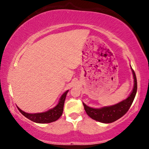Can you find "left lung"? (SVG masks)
Returning a JSON list of instances; mask_svg holds the SVG:
<instances>
[{
	"instance_id": "1",
	"label": "left lung",
	"mask_w": 149,
	"mask_h": 149,
	"mask_svg": "<svg viewBox=\"0 0 149 149\" xmlns=\"http://www.w3.org/2000/svg\"><path fill=\"white\" fill-rule=\"evenodd\" d=\"M132 70L134 75V86L129 97L117 104L111 107H103L101 109H93L87 107L84 103H83L85 111L89 117L101 123H110L117 121L127 113L133 102L137 91V79L135 72L132 68Z\"/></svg>"
}]
</instances>
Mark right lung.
Here are the masks:
<instances>
[{
    "label": "right lung",
    "mask_w": 149,
    "mask_h": 149,
    "mask_svg": "<svg viewBox=\"0 0 149 149\" xmlns=\"http://www.w3.org/2000/svg\"><path fill=\"white\" fill-rule=\"evenodd\" d=\"M68 91H66L64 94L60 97V102L58 104V105L54 109L49 110V111L45 112V113H35V114H29L26 113L21 109L17 108L20 113H21L24 116H25L28 119L31 121L36 122L38 123H49L52 122L56 121L58 120L63 113V109H64V101L66 99V94L68 93Z\"/></svg>",
    "instance_id": "obj_1"
}]
</instances>
